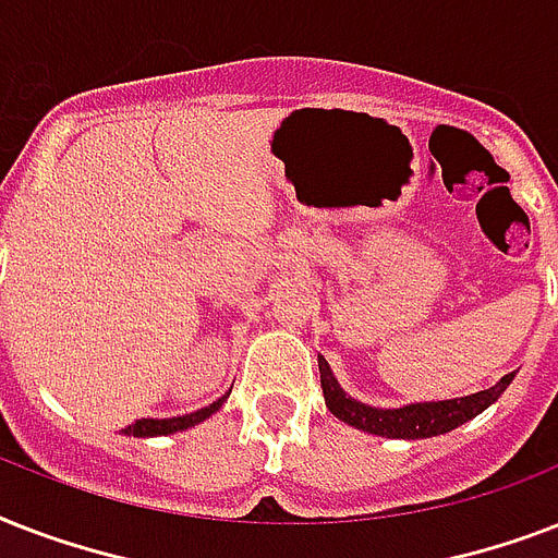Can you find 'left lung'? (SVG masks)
<instances>
[{"label": "left lung", "mask_w": 558, "mask_h": 558, "mask_svg": "<svg viewBox=\"0 0 558 558\" xmlns=\"http://www.w3.org/2000/svg\"><path fill=\"white\" fill-rule=\"evenodd\" d=\"M318 371H322V388L324 402L332 411V416H339L341 423L362 428L367 434H379V437H397V440H420V437H437L446 434L458 425L469 423L472 416L493 405L495 399L501 397L504 390L510 388V381L515 373L501 376L498 385L486 390H477L472 397L460 399H442V402H414V405L402 408H373L359 402V399L348 397L339 379L332 376L327 359L318 356Z\"/></svg>", "instance_id": "8db88e82"}]
</instances>
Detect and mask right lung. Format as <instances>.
<instances>
[{
	"instance_id": "1",
	"label": "right lung",
	"mask_w": 558,
	"mask_h": 558,
	"mask_svg": "<svg viewBox=\"0 0 558 558\" xmlns=\"http://www.w3.org/2000/svg\"><path fill=\"white\" fill-rule=\"evenodd\" d=\"M226 399L228 397H219L217 402H210L208 408H199V411H193V414H185V416H173V420H135L133 425H126L124 434H133V437H161V434L185 432V428H191V425L208 420L210 414H217Z\"/></svg>"
}]
</instances>
